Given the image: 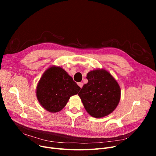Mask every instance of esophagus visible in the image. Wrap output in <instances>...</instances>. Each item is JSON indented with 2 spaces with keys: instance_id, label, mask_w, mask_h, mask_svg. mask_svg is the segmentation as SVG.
<instances>
[{
  "instance_id": "34e87169",
  "label": "esophagus",
  "mask_w": 156,
  "mask_h": 156,
  "mask_svg": "<svg viewBox=\"0 0 156 156\" xmlns=\"http://www.w3.org/2000/svg\"><path fill=\"white\" fill-rule=\"evenodd\" d=\"M78 86L81 88L83 87V83L82 82H79V83H78Z\"/></svg>"
}]
</instances>
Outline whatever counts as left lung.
Instances as JSON below:
<instances>
[{
  "label": "left lung",
  "instance_id": "8db88e82",
  "mask_svg": "<svg viewBox=\"0 0 156 156\" xmlns=\"http://www.w3.org/2000/svg\"><path fill=\"white\" fill-rule=\"evenodd\" d=\"M88 83L78 95L87 112L96 118H103L112 112L121 98V88L111 73L104 69L87 73Z\"/></svg>",
  "mask_w": 156,
  "mask_h": 156
}]
</instances>
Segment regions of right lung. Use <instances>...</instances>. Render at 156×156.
I'll return each mask as SVG.
<instances>
[{
	"mask_svg": "<svg viewBox=\"0 0 156 156\" xmlns=\"http://www.w3.org/2000/svg\"><path fill=\"white\" fill-rule=\"evenodd\" d=\"M80 89L64 69L52 66L45 70L40 79L36 95L42 108L55 113L61 111L70 97L76 95Z\"/></svg>",
	"mask_w": 156,
	"mask_h": 156,
	"instance_id": "right-lung-1",
	"label": "right lung"
}]
</instances>
